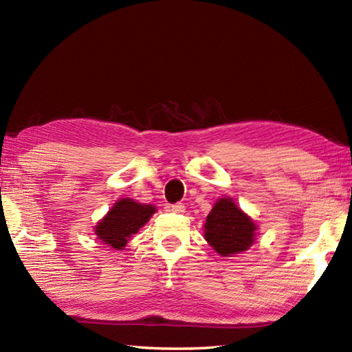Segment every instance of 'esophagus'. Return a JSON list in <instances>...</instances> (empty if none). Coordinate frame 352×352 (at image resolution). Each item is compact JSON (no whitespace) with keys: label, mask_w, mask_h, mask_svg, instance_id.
Returning <instances> with one entry per match:
<instances>
[{"label":"esophagus","mask_w":352,"mask_h":352,"mask_svg":"<svg viewBox=\"0 0 352 352\" xmlns=\"http://www.w3.org/2000/svg\"><path fill=\"white\" fill-rule=\"evenodd\" d=\"M170 210H172V212H175V214H183L184 210H186V208H184L183 203H175V204H172V206H170Z\"/></svg>","instance_id":"obj_1"}]
</instances>
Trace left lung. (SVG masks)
Returning <instances> with one entry per match:
<instances>
[{
    "mask_svg": "<svg viewBox=\"0 0 352 352\" xmlns=\"http://www.w3.org/2000/svg\"><path fill=\"white\" fill-rule=\"evenodd\" d=\"M204 240L221 257L248 251L257 235V223L241 210L231 197H221L214 203L204 223Z\"/></svg>",
    "mask_w": 352,
    "mask_h": 352,
    "instance_id": "obj_1",
    "label": "left lung"
}]
</instances>
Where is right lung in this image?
Returning <instances> with one entry per match:
<instances>
[{
  "mask_svg": "<svg viewBox=\"0 0 352 352\" xmlns=\"http://www.w3.org/2000/svg\"><path fill=\"white\" fill-rule=\"evenodd\" d=\"M155 210L154 204L138 203L129 197L120 198L113 203L109 212L97 223L94 232L106 246L120 251L126 248L127 241L140 231V228L151 220Z\"/></svg>",
  "mask_w": 352,
  "mask_h": 352,
  "instance_id": "1",
  "label": "right lung"
}]
</instances>
